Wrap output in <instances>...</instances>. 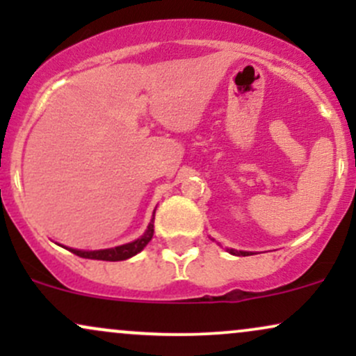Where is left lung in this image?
Segmentation results:
<instances>
[{
  "mask_svg": "<svg viewBox=\"0 0 356 356\" xmlns=\"http://www.w3.org/2000/svg\"><path fill=\"white\" fill-rule=\"evenodd\" d=\"M227 252L232 256H251V251H238V249H227Z\"/></svg>",
  "mask_w": 356,
  "mask_h": 356,
  "instance_id": "8db88e82",
  "label": "left lung"
}]
</instances>
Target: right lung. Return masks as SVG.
I'll list each match as a JSON object with an SVG mask.
<instances>
[{"instance_id":"add662e5","label":"right lung","mask_w":356,"mask_h":356,"mask_svg":"<svg viewBox=\"0 0 356 356\" xmlns=\"http://www.w3.org/2000/svg\"><path fill=\"white\" fill-rule=\"evenodd\" d=\"M154 218H155V211L152 214V219H150L149 226L144 234L140 238L132 241V243L122 244V246H115V248H108V249H95V251H85V249H73V248H67L68 251H72L73 254L85 257V259H99V261H124L129 259V257L138 254V252L144 249L147 244L150 243L154 236ZM65 248V246H63Z\"/></svg>"}]
</instances>
